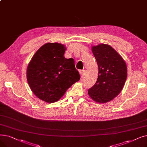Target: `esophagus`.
Listing matches in <instances>:
<instances>
[{
    "label": "esophagus",
    "mask_w": 147,
    "mask_h": 147,
    "mask_svg": "<svg viewBox=\"0 0 147 147\" xmlns=\"http://www.w3.org/2000/svg\"><path fill=\"white\" fill-rule=\"evenodd\" d=\"M84 73H85V70H80V71H79V73H80V75L81 76H82L84 74Z\"/></svg>",
    "instance_id": "34e87169"
}]
</instances>
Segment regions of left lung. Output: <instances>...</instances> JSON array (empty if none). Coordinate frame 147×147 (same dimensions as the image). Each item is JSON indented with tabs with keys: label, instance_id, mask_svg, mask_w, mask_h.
I'll return each instance as SVG.
<instances>
[{
	"label": "left lung",
	"instance_id": "1",
	"mask_svg": "<svg viewBox=\"0 0 147 147\" xmlns=\"http://www.w3.org/2000/svg\"><path fill=\"white\" fill-rule=\"evenodd\" d=\"M92 52L97 62L98 75L88 94L95 102L106 103L116 97L123 89L127 75L126 63L116 50L107 44L93 46Z\"/></svg>",
	"mask_w": 147,
	"mask_h": 147
}]
</instances>
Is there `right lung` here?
<instances>
[{
	"mask_svg": "<svg viewBox=\"0 0 147 147\" xmlns=\"http://www.w3.org/2000/svg\"><path fill=\"white\" fill-rule=\"evenodd\" d=\"M64 45L46 43L38 49L27 68V80L34 94L47 103L58 101L80 80L73 58L67 59Z\"/></svg>",
	"mask_w": 147,
	"mask_h": 147,
	"instance_id": "obj_1",
	"label": "right lung"
}]
</instances>
